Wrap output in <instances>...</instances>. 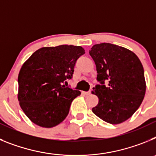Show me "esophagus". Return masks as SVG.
<instances>
[{"instance_id": "obj_1", "label": "esophagus", "mask_w": 156, "mask_h": 156, "mask_svg": "<svg viewBox=\"0 0 156 156\" xmlns=\"http://www.w3.org/2000/svg\"><path fill=\"white\" fill-rule=\"evenodd\" d=\"M83 94L85 95H89L90 94V90H89V91H83Z\"/></svg>"}]
</instances>
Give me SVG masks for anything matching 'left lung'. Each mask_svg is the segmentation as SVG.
Wrapping results in <instances>:
<instances>
[{"instance_id":"8db88e82","label":"left lung","mask_w":156,"mask_h":156,"mask_svg":"<svg viewBox=\"0 0 156 156\" xmlns=\"http://www.w3.org/2000/svg\"><path fill=\"white\" fill-rule=\"evenodd\" d=\"M90 55L96 65L101 84L92 93L98 104L92 112L111 124H119L133 115L144 99L146 90L144 68L131 51L109 43L95 44ZM108 83L105 86L104 82Z\"/></svg>"}]
</instances>
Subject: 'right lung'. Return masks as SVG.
<instances>
[{"instance_id": "obj_1", "label": "right lung", "mask_w": 156, "mask_h": 156, "mask_svg": "<svg viewBox=\"0 0 156 156\" xmlns=\"http://www.w3.org/2000/svg\"><path fill=\"white\" fill-rule=\"evenodd\" d=\"M85 54L80 46L59 45L36 51L22 66L18 76V100L32 122L51 128L62 122L80 90L66 87L76 60Z\"/></svg>"}]
</instances>
